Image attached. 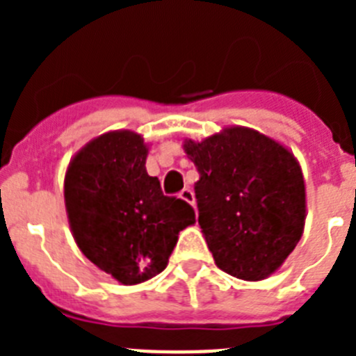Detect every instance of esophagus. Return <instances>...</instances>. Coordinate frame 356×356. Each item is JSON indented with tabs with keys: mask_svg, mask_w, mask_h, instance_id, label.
Returning <instances> with one entry per match:
<instances>
[{
	"mask_svg": "<svg viewBox=\"0 0 356 356\" xmlns=\"http://www.w3.org/2000/svg\"><path fill=\"white\" fill-rule=\"evenodd\" d=\"M180 197L184 201H187L188 205L194 207V203H196V200H194V193H193V191H191V188H184V191H181V193H180Z\"/></svg>",
	"mask_w": 356,
	"mask_h": 356,
	"instance_id": "esophagus-1",
	"label": "esophagus"
}]
</instances>
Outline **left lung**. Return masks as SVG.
I'll use <instances>...</instances> for the list:
<instances>
[{"label": "left lung", "mask_w": 356, "mask_h": 356, "mask_svg": "<svg viewBox=\"0 0 356 356\" xmlns=\"http://www.w3.org/2000/svg\"><path fill=\"white\" fill-rule=\"evenodd\" d=\"M200 180L197 222L216 266L246 282L282 267L300 242L307 194L300 162L278 140L246 127H226L184 143Z\"/></svg>", "instance_id": "1"}]
</instances>
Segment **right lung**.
I'll use <instances>...</instances> for the list:
<instances>
[{
	"mask_svg": "<svg viewBox=\"0 0 356 356\" xmlns=\"http://www.w3.org/2000/svg\"><path fill=\"white\" fill-rule=\"evenodd\" d=\"M147 144L130 130L106 131L69 162L64 200L81 253L122 285L168 267L178 234L196 222L193 207L163 196L146 171Z\"/></svg>",
	"mask_w": 356,
	"mask_h": 356,
	"instance_id": "1",
	"label": "right lung"
}]
</instances>
